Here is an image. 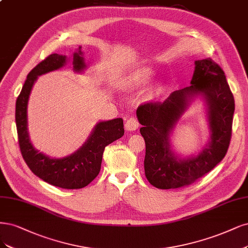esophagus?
<instances>
[{
  "instance_id": "1",
  "label": "esophagus",
  "mask_w": 248,
  "mask_h": 248,
  "mask_svg": "<svg viewBox=\"0 0 248 248\" xmlns=\"http://www.w3.org/2000/svg\"><path fill=\"white\" fill-rule=\"evenodd\" d=\"M139 126H140L139 120L134 117H131V118L128 119V120L125 123V128H126V130H128V131H135L139 128Z\"/></svg>"
}]
</instances>
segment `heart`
I'll use <instances>...</instances> for the list:
<instances>
[{
	"label": "heart",
	"instance_id": "1",
	"mask_svg": "<svg viewBox=\"0 0 248 248\" xmlns=\"http://www.w3.org/2000/svg\"><path fill=\"white\" fill-rule=\"evenodd\" d=\"M153 70L151 67H141L139 71H136L132 76V83L136 86H141V85L147 84L153 76Z\"/></svg>",
	"mask_w": 248,
	"mask_h": 248
}]
</instances>
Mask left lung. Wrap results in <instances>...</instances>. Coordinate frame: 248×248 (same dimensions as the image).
Returning <instances> with one entry per match:
<instances>
[{"mask_svg": "<svg viewBox=\"0 0 248 248\" xmlns=\"http://www.w3.org/2000/svg\"><path fill=\"white\" fill-rule=\"evenodd\" d=\"M191 84L172 92L163 104L150 101L136 109L146 142L144 172L158 189H179L193 184L224 159L231 141L235 100L224 71L210 58L197 61ZM194 94L202 95L208 102L211 142L197 157L179 160L170 150L169 135L187 98Z\"/></svg>", "mask_w": 248, "mask_h": 248, "instance_id": "obj_1", "label": "left lung"}]
</instances>
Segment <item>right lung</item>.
Returning a JSON list of instances; mask_svg holds the SVG:
<instances>
[{
    "instance_id": "obj_1",
    "label": "right lung",
    "mask_w": 248,
    "mask_h": 248,
    "mask_svg": "<svg viewBox=\"0 0 248 248\" xmlns=\"http://www.w3.org/2000/svg\"><path fill=\"white\" fill-rule=\"evenodd\" d=\"M82 47L74 54V70L82 71L85 67ZM66 56L50 54L29 73L20 94L16 99L15 121L18 143L25 163L43 181L62 189H82L94 179L101 166L102 155L107 146L124 135L121 118L99 122L84 146L73 155L62 159H51L33 149L28 132L27 107L33 83L38 76L62 67Z\"/></svg>"
}]
</instances>
